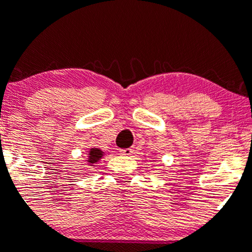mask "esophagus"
<instances>
[{
	"instance_id": "esophagus-1",
	"label": "esophagus",
	"mask_w": 252,
	"mask_h": 252,
	"mask_svg": "<svg viewBox=\"0 0 252 252\" xmlns=\"http://www.w3.org/2000/svg\"><path fill=\"white\" fill-rule=\"evenodd\" d=\"M134 148H128V149H122V150H119V153L122 154V155H126V156H130L134 154Z\"/></svg>"
}]
</instances>
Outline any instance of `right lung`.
Here are the masks:
<instances>
[{"mask_svg":"<svg viewBox=\"0 0 252 252\" xmlns=\"http://www.w3.org/2000/svg\"><path fill=\"white\" fill-rule=\"evenodd\" d=\"M104 156V153L99 148H91L87 154L86 162L89 163V166H94V163L98 162Z\"/></svg>","mask_w":252,"mask_h":252,"instance_id":"1","label":"right lung"}]
</instances>
